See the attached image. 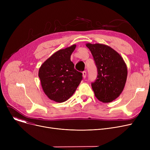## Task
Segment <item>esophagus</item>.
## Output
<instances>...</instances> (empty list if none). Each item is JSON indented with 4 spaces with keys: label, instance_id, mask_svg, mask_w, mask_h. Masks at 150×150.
I'll list each match as a JSON object with an SVG mask.
<instances>
[{
    "label": "esophagus",
    "instance_id": "obj_1",
    "mask_svg": "<svg viewBox=\"0 0 150 150\" xmlns=\"http://www.w3.org/2000/svg\"><path fill=\"white\" fill-rule=\"evenodd\" d=\"M86 75H87V74H86V71H83V76L84 78H86Z\"/></svg>",
    "mask_w": 150,
    "mask_h": 150
}]
</instances>
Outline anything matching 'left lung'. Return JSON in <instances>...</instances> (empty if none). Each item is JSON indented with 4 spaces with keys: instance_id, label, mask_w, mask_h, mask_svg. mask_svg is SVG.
Instances as JSON below:
<instances>
[{
    "instance_id": "left-lung-1",
    "label": "left lung",
    "mask_w": 150,
    "mask_h": 150,
    "mask_svg": "<svg viewBox=\"0 0 150 150\" xmlns=\"http://www.w3.org/2000/svg\"><path fill=\"white\" fill-rule=\"evenodd\" d=\"M97 68V77L92 83L97 98L103 103L115 100L122 92L128 70L123 59L111 47L101 44H86Z\"/></svg>"
}]
</instances>
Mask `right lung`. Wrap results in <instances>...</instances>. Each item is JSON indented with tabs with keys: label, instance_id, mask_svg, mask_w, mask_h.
Listing matches in <instances>:
<instances>
[{
	"label": "right lung",
	"instance_id": "1",
	"mask_svg": "<svg viewBox=\"0 0 150 150\" xmlns=\"http://www.w3.org/2000/svg\"><path fill=\"white\" fill-rule=\"evenodd\" d=\"M75 47L73 45L55 52L39 70L38 76L45 95L58 103L72 97L83 79V74L75 69L70 61Z\"/></svg>",
	"mask_w": 150,
	"mask_h": 150
}]
</instances>
